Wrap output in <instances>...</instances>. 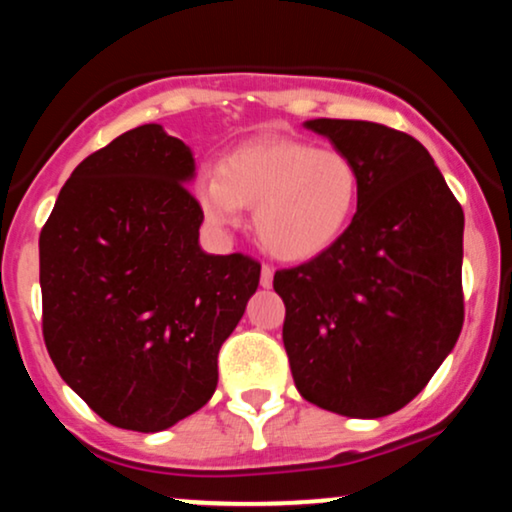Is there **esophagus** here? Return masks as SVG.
I'll return each instance as SVG.
<instances>
[{
	"label": "esophagus",
	"instance_id": "1",
	"mask_svg": "<svg viewBox=\"0 0 512 512\" xmlns=\"http://www.w3.org/2000/svg\"><path fill=\"white\" fill-rule=\"evenodd\" d=\"M272 281H274V269L269 267V264H264L262 274H260V284L264 286V289H269V286H272Z\"/></svg>",
	"mask_w": 512,
	"mask_h": 512
}]
</instances>
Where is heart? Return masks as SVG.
<instances>
[{"mask_svg":"<svg viewBox=\"0 0 512 512\" xmlns=\"http://www.w3.org/2000/svg\"><path fill=\"white\" fill-rule=\"evenodd\" d=\"M204 216L236 223L240 207L255 209L262 248L279 260L303 262L344 236L361 199L356 163L337 149H315L289 137L255 139L197 180Z\"/></svg>","mask_w":512,"mask_h":512,"instance_id":"1","label":"heart"}]
</instances>
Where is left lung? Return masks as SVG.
<instances>
[{"instance_id": "1", "label": "left lung", "mask_w": 512, "mask_h": 512, "mask_svg": "<svg viewBox=\"0 0 512 512\" xmlns=\"http://www.w3.org/2000/svg\"><path fill=\"white\" fill-rule=\"evenodd\" d=\"M356 163L361 199L330 250L274 274L284 346L303 399L378 419L419 395L464 322V214L428 151L399 129L320 120Z\"/></svg>"}]
</instances>
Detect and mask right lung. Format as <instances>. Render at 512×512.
Returning a JSON list of instances; mask_svg holds the SVG:
<instances>
[{
	"label": "right lung",
	"instance_id": "add662e5",
	"mask_svg": "<svg viewBox=\"0 0 512 512\" xmlns=\"http://www.w3.org/2000/svg\"><path fill=\"white\" fill-rule=\"evenodd\" d=\"M195 158L161 125L93 151L40 231L43 337L62 380L103 421L156 433L202 409L260 262L199 248Z\"/></svg>",
	"mask_w": 512,
	"mask_h": 512
}]
</instances>
